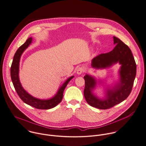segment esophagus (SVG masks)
Instances as JSON below:
<instances>
[{
	"mask_svg": "<svg viewBox=\"0 0 146 146\" xmlns=\"http://www.w3.org/2000/svg\"><path fill=\"white\" fill-rule=\"evenodd\" d=\"M85 71V69L84 66H80L77 69V73L78 74H81L82 73H83Z\"/></svg>",
	"mask_w": 146,
	"mask_h": 146,
	"instance_id": "34e87169",
	"label": "esophagus"
}]
</instances>
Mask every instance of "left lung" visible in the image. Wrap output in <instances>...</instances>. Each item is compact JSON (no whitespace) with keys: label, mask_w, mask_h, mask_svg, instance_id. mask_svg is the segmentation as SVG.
I'll list each match as a JSON object with an SVG mask.
<instances>
[{"label":"left lung","mask_w":146,"mask_h":146,"mask_svg":"<svg viewBox=\"0 0 146 146\" xmlns=\"http://www.w3.org/2000/svg\"><path fill=\"white\" fill-rule=\"evenodd\" d=\"M113 42L116 46L112 51L98 55L91 62L92 67L96 69L111 67L117 62L121 65L119 70V81L114 86L108 87L104 99H99L92 93L96 85L95 78L88 74L84 76L85 99L89 105L98 109H109L125 100L132 90L136 76L137 66L131 51L116 36H113Z\"/></svg>","instance_id":"obj_1"}]
</instances>
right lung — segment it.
I'll return each mask as SVG.
<instances>
[{"label":"right lung","mask_w":146,"mask_h":146,"mask_svg":"<svg viewBox=\"0 0 146 146\" xmlns=\"http://www.w3.org/2000/svg\"><path fill=\"white\" fill-rule=\"evenodd\" d=\"M32 42V38H29L27 41L21 46L16 52L11 67V77L14 88L21 99L26 104L39 110H48L56 107L63 98L64 89L69 82L74 77L72 76L68 78L59 88L56 94L52 98L47 100H42L35 98L30 95L23 88L19 80V64L20 60L23 52L29 46Z\"/></svg>","instance_id":"right-lung-1"}]
</instances>
